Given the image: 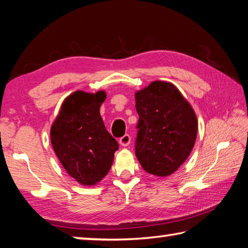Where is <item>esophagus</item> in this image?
Instances as JSON below:
<instances>
[{
    "mask_svg": "<svg viewBox=\"0 0 248 248\" xmlns=\"http://www.w3.org/2000/svg\"><path fill=\"white\" fill-rule=\"evenodd\" d=\"M130 142H131V137H130L129 134H124V137H121L119 139V143L123 146H128L130 144Z\"/></svg>",
    "mask_w": 248,
    "mask_h": 248,
    "instance_id": "34e87169",
    "label": "esophagus"
}]
</instances>
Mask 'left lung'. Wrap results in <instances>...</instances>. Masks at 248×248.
<instances>
[{
  "label": "left lung",
  "mask_w": 248,
  "mask_h": 248,
  "mask_svg": "<svg viewBox=\"0 0 248 248\" xmlns=\"http://www.w3.org/2000/svg\"><path fill=\"white\" fill-rule=\"evenodd\" d=\"M139 115L136 155L145 171L173 174L194 148L198 123L195 111L171 83L155 81L136 94Z\"/></svg>",
  "instance_id": "8db88e82"
}]
</instances>
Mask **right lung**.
<instances>
[{"mask_svg":"<svg viewBox=\"0 0 248 248\" xmlns=\"http://www.w3.org/2000/svg\"><path fill=\"white\" fill-rule=\"evenodd\" d=\"M105 98V92H75L62 104L50 132L52 148L61 164L82 185L91 186L102 180L119 148L99 114Z\"/></svg>","mask_w":248,"mask_h":248,"instance_id":"add662e5","label":"right lung"}]
</instances>
